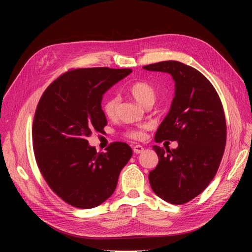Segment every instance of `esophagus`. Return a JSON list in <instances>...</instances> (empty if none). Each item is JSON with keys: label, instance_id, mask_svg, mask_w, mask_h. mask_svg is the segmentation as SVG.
I'll use <instances>...</instances> for the list:
<instances>
[{"label": "esophagus", "instance_id": "34e87169", "mask_svg": "<svg viewBox=\"0 0 252 252\" xmlns=\"http://www.w3.org/2000/svg\"><path fill=\"white\" fill-rule=\"evenodd\" d=\"M133 151H134V154H136V155L142 154V152L144 151V147L141 146V145H135V146L133 147Z\"/></svg>", "mask_w": 252, "mask_h": 252}]
</instances>
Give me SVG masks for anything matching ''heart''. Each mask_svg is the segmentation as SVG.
Returning <instances> with one entry per match:
<instances>
[{
	"label": "heart",
	"mask_w": 252,
	"mask_h": 252,
	"mask_svg": "<svg viewBox=\"0 0 252 252\" xmlns=\"http://www.w3.org/2000/svg\"><path fill=\"white\" fill-rule=\"evenodd\" d=\"M127 91L136 102L144 106V107L154 105L158 96V91L156 87L146 81H136L131 83L127 87ZM118 105V96L111 95L107 97L103 104L104 113L108 118H113L117 114ZM125 135L132 139H141L144 135V130L143 129H129V130L125 132Z\"/></svg>",
	"instance_id": "heart-1"
}]
</instances>
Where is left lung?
I'll return each instance as SVG.
<instances>
[{"instance_id":"8db88e82","label":"left lung","mask_w":252,"mask_h":252,"mask_svg":"<svg viewBox=\"0 0 252 252\" xmlns=\"http://www.w3.org/2000/svg\"><path fill=\"white\" fill-rule=\"evenodd\" d=\"M144 69L170 73L175 94L155 140L178 141L175 149L154 146L158 164L149 172L154 192L174 205L203 192L215 178L226 145V120L215 87L195 68L178 61L146 65Z\"/></svg>"}]
</instances>
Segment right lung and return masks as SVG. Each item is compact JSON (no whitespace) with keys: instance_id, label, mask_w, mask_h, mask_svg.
<instances>
[{"instance_id":"obj_1","label":"right lung","mask_w":252,"mask_h":252,"mask_svg":"<svg viewBox=\"0 0 252 252\" xmlns=\"http://www.w3.org/2000/svg\"><path fill=\"white\" fill-rule=\"evenodd\" d=\"M130 72L108 67L69 70L50 84L36 106L32 145L37 167L52 191L73 207L94 208L110 197L132 156L123 142L96 152L87 141L107 125L103 94Z\"/></svg>"}]
</instances>
